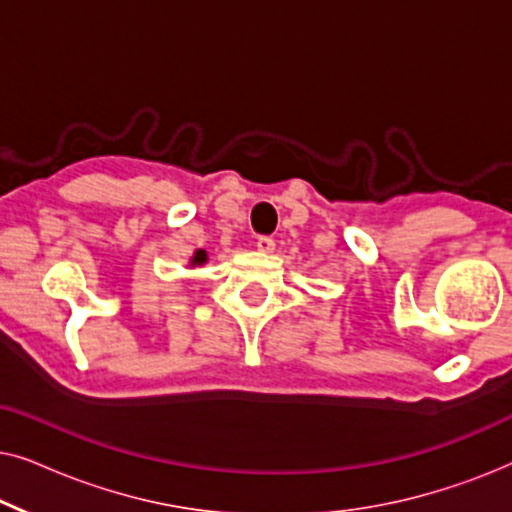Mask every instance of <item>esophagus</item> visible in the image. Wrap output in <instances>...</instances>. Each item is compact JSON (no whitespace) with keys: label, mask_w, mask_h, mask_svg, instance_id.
Masks as SVG:
<instances>
[{"label":"esophagus","mask_w":512,"mask_h":512,"mask_svg":"<svg viewBox=\"0 0 512 512\" xmlns=\"http://www.w3.org/2000/svg\"><path fill=\"white\" fill-rule=\"evenodd\" d=\"M256 247H258V251H263V254H270V251H275V240L268 235H261L256 240Z\"/></svg>","instance_id":"34e87169"}]
</instances>
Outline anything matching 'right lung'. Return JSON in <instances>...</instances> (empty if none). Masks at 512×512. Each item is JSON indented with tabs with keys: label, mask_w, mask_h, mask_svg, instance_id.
Here are the masks:
<instances>
[{
	"label": "right lung",
	"mask_w": 512,
	"mask_h": 512,
	"mask_svg": "<svg viewBox=\"0 0 512 512\" xmlns=\"http://www.w3.org/2000/svg\"><path fill=\"white\" fill-rule=\"evenodd\" d=\"M205 261H207L205 251H198V254H195V258H193V263H205Z\"/></svg>",
	"instance_id": "add662e5"
}]
</instances>
